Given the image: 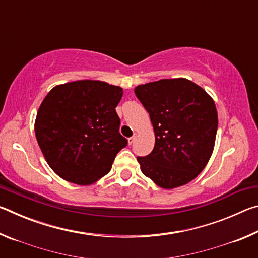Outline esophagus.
Listing matches in <instances>:
<instances>
[{
	"label": "esophagus",
	"mask_w": 258,
	"mask_h": 258,
	"mask_svg": "<svg viewBox=\"0 0 258 258\" xmlns=\"http://www.w3.org/2000/svg\"><path fill=\"white\" fill-rule=\"evenodd\" d=\"M135 138H137V133H134L132 138H128V145H132V143L135 141Z\"/></svg>",
	"instance_id": "obj_1"
}]
</instances>
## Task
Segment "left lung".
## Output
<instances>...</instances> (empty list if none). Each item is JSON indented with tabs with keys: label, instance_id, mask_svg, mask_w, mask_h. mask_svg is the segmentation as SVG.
Instances as JSON below:
<instances>
[{
	"label": "left lung",
	"instance_id": "1",
	"mask_svg": "<svg viewBox=\"0 0 258 258\" xmlns=\"http://www.w3.org/2000/svg\"><path fill=\"white\" fill-rule=\"evenodd\" d=\"M134 92L155 132L154 150L138 157L142 173L166 190L186 184L202 173L215 146L218 118L213 98L182 77L138 85Z\"/></svg>",
	"mask_w": 258,
	"mask_h": 258
}]
</instances>
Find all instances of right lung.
I'll list each match as a JSON object with an SVG mask.
<instances>
[{
	"instance_id": "right-lung-1",
	"label": "right lung",
	"mask_w": 258,
	"mask_h": 258,
	"mask_svg": "<svg viewBox=\"0 0 258 258\" xmlns=\"http://www.w3.org/2000/svg\"><path fill=\"white\" fill-rule=\"evenodd\" d=\"M120 86L82 80L54 86L35 119V135L46 163L56 175L90 185L110 172L127 140L119 133L116 107Z\"/></svg>"
}]
</instances>
